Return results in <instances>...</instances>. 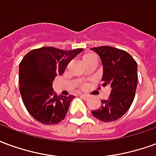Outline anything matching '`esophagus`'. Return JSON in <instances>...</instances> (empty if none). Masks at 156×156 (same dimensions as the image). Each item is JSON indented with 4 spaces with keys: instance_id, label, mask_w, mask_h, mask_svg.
I'll use <instances>...</instances> for the list:
<instances>
[{
    "instance_id": "1",
    "label": "esophagus",
    "mask_w": 156,
    "mask_h": 156,
    "mask_svg": "<svg viewBox=\"0 0 156 156\" xmlns=\"http://www.w3.org/2000/svg\"><path fill=\"white\" fill-rule=\"evenodd\" d=\"M80 97L83 98V99H88L89 98V95H87V94H80Z\"/></svg>"
}]
</instances>
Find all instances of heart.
Here are the masks:
<instances>
[{
  "instance_id": "heart-1",
  "label": "heart",
  "mask_w": 156,
  "mask_h": 156,
  "mask_svg": "<svg viewBox=\"0 0 156 156\" xmlns=\"http://www.w3.org/2000/svg\"><path fill=\"white\" fill-rule=\"evenodd\" d=\"M96 58V56L94 54H93V53H87V54L83 55V61L86 62L88 61V60H90L92 58Z\"/></svg>"
}]
</instances>
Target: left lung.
Returning a JSON list of instances; mask_svg holds the SVG:
<instances>
[{"mask_svg": "<svg viewBox=\"0 0 156 156\" xmlns=\"http://www.w3.org/2000/svg\"><path fill=\"white\" fill-rule=\"evenodd\" d=\"M99 56L103 64V87L109 86L111 94L101 100V107L92 111L98 120L111 122L119 119L129 110L137 88V63L127 51L103 46L90 48Z\"/></svg>", "mask_w": 156, "mask_h": 156, "instance_id": "obj_1", "label": "left lung"}]
</instances>
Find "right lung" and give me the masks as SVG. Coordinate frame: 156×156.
<instances>
[{"mask_svg":"<svg viewBox=\"0 0 156 156\" xmlns=\"http://www.w3.org/2000/svg\"><path fill=\"white\" fill-rule=\"evenodd\" d=\"M83 51V48L64 51L43 47L30 51L19 65V86L22 101L29 114L44 124L61 122L74 96H58L52 82L62 75L68 64Z\"/></svg>","mask_w":156,"mask_h":156,"instance_id":"obj_1","label":"right lung"}]
</instances>
